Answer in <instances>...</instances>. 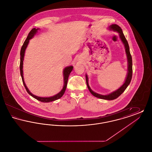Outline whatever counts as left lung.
I'll use <instances>...</instances> for the list:
<instances>
[{
  "instance_id": "obj_1",
  "label": "left lung",
  "mask_w": 152,
  "mask_h": 152,
  "mask_svg": "<svg viewBox=\"0 0 152 152\" xmlns=\"http://www.w3.org/2000/svg\"><path fill=\"white\" fill-rule=\"evenodd\" d=\"M109 29L110 30H113L114 31H116L119 33V36L120 38L121 39L124 45L125 49V52L127 56V59H128V73L127 76L126 77V79L125 80L124 83L123 84V86L121 87H120L118 89H117L115 91L112 92L110 94H107V95H102V94H97L96 92H94L90 87L89 86L88 84V77L87 75H86V82H87V87L90 91V92L92 94V95H94L95 97L101 99H104V100H112L114 99H117L118 96H120L121 94H123V92L125 91L126 88L128 87V86L129 85L132 77V73H133V70H132V56L130 55V51H129V47L128 43L124 36L123 34L122 29L120 27H119L117 24H112L109 27Z\"/></svg>"
}]
</instances>
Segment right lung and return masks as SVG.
I'll list each match as a JSON object with an SVG mask.
<instances>
[{"label": "right lung", "mask_w": 152, "mask_h": 152, "mask_svg": "<svg viewBox=\"0 0 152 152\" xmlns=\"http://www.w3.org/2000/svg\"><path fill=\"white\" fill-rule=\"evenodd\" d=\"M39 28L36 29L35 28L32 29V30L29 32V34L27 36V39H26L25 42H24V43L22 45V48L20 50V75L22 77V81L24 84V86L25 87L27 92H28V94H30L31 96H32L34 98L36 99V100H39V101H42L43 102H51V101H55L56 100L58 99L61 98L63 95L64 94L65 92V89L66 88V86H67V82H68V77L70 75V73L71 72V71H72L73 66H68L65 67L63 71V76H64V86L63 89H61V91L58 93V94L52 96V97H39L35 96L34 94H31V92H30L28 88L26 86L24 81V78H23V60H24V53H25V51L26 49L28 44L29 43V40L31 39H32L34 36L36 34V32H37V30Z\"/></svg>", "instance_id": "obj_1"}]
</instances>
